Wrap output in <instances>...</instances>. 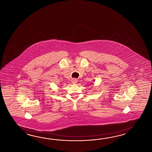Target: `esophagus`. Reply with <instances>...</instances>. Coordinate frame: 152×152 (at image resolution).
<instances>
[{
    "mask_svg": "<svg viewBox=\"0 0 152 152\" xmlns=\"http://www.w3.org/2000/svg\"><path fill=\"white\" fill-rule=\"evenodd\" d=\"M77 79H72V84H76V83H77Z\"/></svg>",
    "mask_w": 152,
    "mask_h": 152,
    "instance_id": "34e87169",
    "label": "esophagus"
}]
</instances>
